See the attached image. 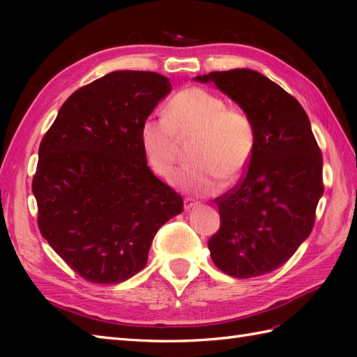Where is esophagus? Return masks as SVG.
<instances>
[{
	"mask_svg": "<svg viewBox=\"0 0 357 357\" xmlns=\"http://www.w3.org/2000/svg\"><path fill=\"white\" fill-rule=\"evenodd\" d=\"M196 206H198V202H195V201H192L190 198H185V199H184V210H185V211H188V210H192V208H195Z\"/></svg>",
	"mask_w": 357,
	"mask_h": 357,
	"instance_id": "1",
	"label": "esophagus"
}]
</instances>
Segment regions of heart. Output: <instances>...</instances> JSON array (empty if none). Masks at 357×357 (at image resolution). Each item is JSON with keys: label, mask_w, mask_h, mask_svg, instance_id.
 Wrapping results in <instances>:
<instances>
[{"label": "heart", "mask_w": 357, "mask_h": 357, "mask_svg": "<svg viewBox=\"0 0 357 357\" xmlns=\"http://www.w3.org/2000/svg\"><path fill=\"white\" fill-rule=\"evenodd\" d=\"M193 139L192 159L173 183L184 190L208 195L221 188L224 176L238 178L247 169L256 146L252 116L202 87H187L167 104L165 115L144 118L141 147L150 169L169 178L178 161L181 141Z\"/></svg>", "instance_id": "obj_1"}]
</instances>
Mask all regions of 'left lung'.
Here are the masks:
<instances>
[{
  "instance_id": "8db88e82",
  "label": "left lung",
  "mask_w": 357,
  "mask_h": 357,
  "mask_svg": "<svg viewBox=\"0 0 357 357\" xmlns=\"http://www.w3.org/2000/svg\"><path fill=\"white\" fill-rule=\"evenodd\" d=\"M215 82L252 116L256 146L238 185L215 199L221 227L210 238L216 267L238 279L285 264L313 230L324 193L322 153L304 107L259 72H211Z\"/></svg>"
}]
</instances>
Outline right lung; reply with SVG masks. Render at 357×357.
<instances>
[{
  "instance_id": "obj_1",
  "label": "right lung",
  "mask_w": 357,
  "mask_h": 357,
  "mask_svg": "<svg viewBox=\"0 0 357 357\" xmlns=\"http://www.w3.org/2000/svg\"><path fill=\"white\" fill-rule=\"evenodd\" d=\"M170 90L164 75L112 72L67 98L40 144L38 227L89 282L119 284L141 271L159 227L183 211L139 141L144 118Z\"/></svg>"
}]
</instances>
